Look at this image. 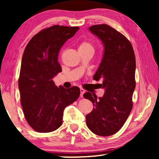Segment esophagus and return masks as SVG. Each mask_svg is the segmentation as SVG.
I'll use <instances>...</instances> for the list:
<instances>
[{
	"mask_svg": "<svg viewBox=\"0 0 159 159\" xmlns=\"http://www.w3.org/2000/svg\"><path fill=\"white\" fill-rule=\"evenodd\" d=\"M80 98H83V94H84V93H85V90H83V88H80Z\"/></svg>",
	"mask_w": 159,
	"mask_h": 159,
	"instance_id": "34e87169",
	"label": "esophagus"
}]
</instances>
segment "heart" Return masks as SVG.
Segmentation results:
<instances>
[{
	"mask_svg": "<svg viewBox=\"0 0 159 159\" xmlns=\"http://www.w3.org/2000/svg\"><path fill=\"white\" fill-rule=\"evenodd\" d=\"M79 50H93V47L90 43L87 41H83L80 44L79 47Z\"/></svg>",
	"mask_w": 159,
	"mask_h": 159,
	"instance_id": "b5f03b06",
	"label": "heart"
}]
</instances>
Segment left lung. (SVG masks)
I'll list each match as a JSON object with an SVG mask.
<instances>
[{"label":"left lung","instance_id":"obj_1","mask_svg":"<svg viewBox=\"0 0 159 159\" xmlns=\"http://www.w3.org/2000/svg\"><path fill=\"white\" fill-rule=\"evenodd\" d=\"M90 31L101 40L103 57L93 76L102 81V98L86 92L83 97L93 102V109L86 115L88 128L99 136H109L122 128L133 108L135 88V57L130 41L107 25H93Z\"/></svg>","mask_w":159,"mask_h":159}]
</instances>
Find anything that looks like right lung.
I'll use <instances>...</instances> for the list:
<instances>
[{
    "label": "right lung",
    "instance_id": "1",
    "mask_svg": "<svg viewBox=\"0 0 159 159\" xmlns=\"http://www.w3.org/2000/svg\"><path fill=\"white\" fill-rule=\"evenodd\" d=\"M79 29L59 25L45 29L32 38L24 52L18 81L21 104L26 121L39 133L60 128L64 109L80 95L76 86L58 88L52 80L61 72L60 50Z\"/></svg>",
    "mask_w": 159,
    "mask_h": 159
}]
</instances>
